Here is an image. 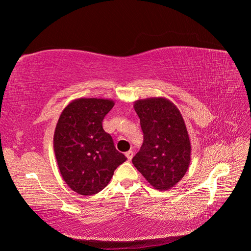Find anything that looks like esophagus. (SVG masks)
Wrapping results in <instances>:
<instances>
[{
    "instance_id": "esophagus-1",
    "label": "esophagus",
    "mask_w": 251,
    "mask_h": 251,
    "mask_svg": "<svg viewBox=\"0 0 251 251\" xmlns=\"http://www.w3.org/2000/svg\"><path fill=\"white\" fill-rule=\"evenodd\" d=\"M126 158H127V160H128V161H131V160H132V158H133V151L131 150V151H126Z\"/></svg>"
}]
</instances>
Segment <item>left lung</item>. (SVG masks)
<instances>
[{"mask_svg": "<svg viewBox=\"0 0 251 251\" xmlns=\"http://www.w3.org/2000/svg\"><path fill=\"white\" fill-rule=\"evenodd\" d=\"M140 118L143 143L132 162L149 183L168 191L184 177L191 163L192 147L179 109L164 97L134 102Z\"/></svg>", "mask_w": 251, "mask_h": 251, "instance_id": "obj_1", "label": "left lung"}]
</instances>
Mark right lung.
<instances>
[{
    "label": "right lung",
    "mask_w": 251,
    "mask_h": 251,
    "mask_svg": "<svg viewBox=\"0 0 251 251\" xmlns=\"http://www.w3.org/2000/svg\"><path fill=\"white\" fill-rule=\"evenodd\" d=\"M112 100L77 98L63 110L53 136L60 175L72 191L82 196L100 193L126 157L114 147L102 128Z\"/></svg>",
    "instance_id": "right-lung-1"
}]
</instances>
